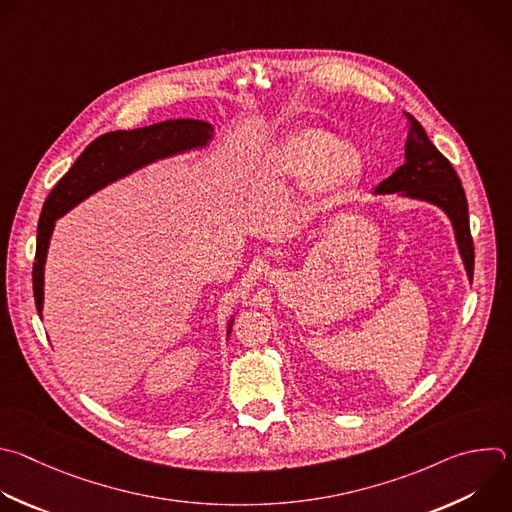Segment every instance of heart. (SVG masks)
<instances>
[{"instance_id":"heart-1","label":"heart","mask_w":512,"mask_h":512,"mask_svg":"<svg viewBox=\"0 0 512 512\" xmlns=\"http://www.w3.org/2000/svg\"><path fill=\"white\" fill-rule=\"evenodd\" d=\"M275 168L287 179L309 175L313 191L331 193L348 187L360 175L362 156L354 144L333 140L323 128L307 126L281 144Z\"/></svg>"}]
</instances>
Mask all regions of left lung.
I'll return each instance as SVG.
<instances>
[{
	"label": "left lung",
	"mask_w": 512,
	"mask_h": 512,
	"mask_svg": "<svg viewBox=\"0 0 512 512\" xmlns=\"http://www.w3.org/2000/svg\"><path fill=\"white\" fill-rule=\"evenodd\" d=\"M408 116L406 162L392 177L376 187L378 195L402 193L412 199L438 205L452 221L456 243L466 267L468 277L474 273V243L470 235L468 203L462 183L452 168L450 160L432 144L422 124Z\"/></svg>",
	"instance_id": "1"
}]
</instances>
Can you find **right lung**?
Here are the masks:
<instances>
[{
  "label": "right lung",
  "mask_w": 512,
  "mask_h": 512,
  "mask_svg": "<svg viewBox=\"0 0 512 512\" xmlns=\"http://www.w3.org/2000/svg\"><path fill=\"white\" fill-rule=\"evenodd\" d=\"M211 136V124L203 120L179 118L136 130L106 132L84 148L72 168L48 195L40 215L36 263L32 271L34 299L40 315L44 307V263L56 219L98 189L126 177L132 170L170 154L205 146Z\"/></svg>",
  "instance_id": "obj_1"
}]
</instances>
